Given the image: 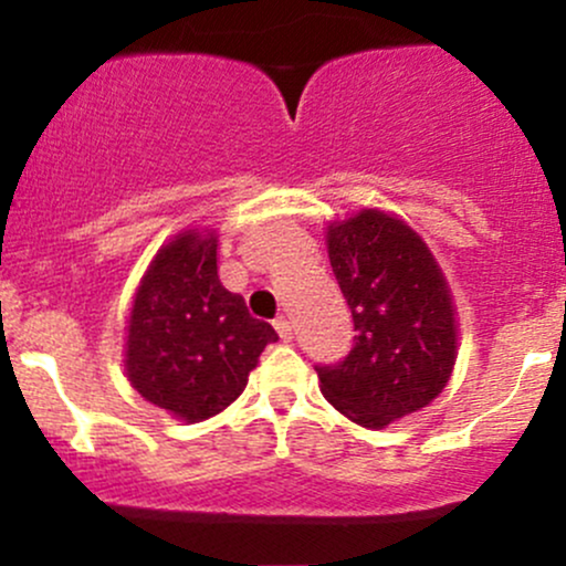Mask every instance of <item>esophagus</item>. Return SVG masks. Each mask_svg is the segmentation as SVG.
Returning a JSON list of instances; mask_svg holds the SVG:
<instances>
[{
    "label": "esophagus",
    "instance_id": "esophagus-1",
    "mask_svg": "<svg viewBox=\"0 0 566 566\" xmlns=\"http://www.w3.org/2000/svg\"><path fill=\"white\" fill-rule=\"evenodd\" d=\"M274 327L282 340H292V322L287 319V316H279V319L274 322Z\"/></svg>",
    "mask_w": 566,
    "mask_h": 566
}]
</instances>
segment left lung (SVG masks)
<instances>
[{"mask_svg":"<svg viewBox=\"0 0 566 566\" xmlns=\"http://www.w3.org/2000/svg\"><path fill=\"white\" fill-rule=\"evenodd\" d=\"M324 233L356 343L316 375L329 405L380 431L444 391L458 359V308L433 252L399 216L369 207Z\"/></svg>","mask_w":566,"mask_h":566,"instance_id":"8db88e82","label":"left lung"}]
</instances>
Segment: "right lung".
I'll return each mask as SVG.
<instances>
[{
    "label": "right lung",
    "instance_id": "1",
    "mask_svg": "<svg viewBox=\"0 0 566 566\" xmlns=\"http://www.w3.org/2000/svg\"><path fill=\"white\" fill-rule=\"evenodd\" d=\"M125 329L129 386L184 423H201L237 401L263 348L279 340L242 295L220 284L212 229H186L159 247Z\"/></svg>",
    "mask_w": 566,
    "mask_h": 566
}]
</instances>
